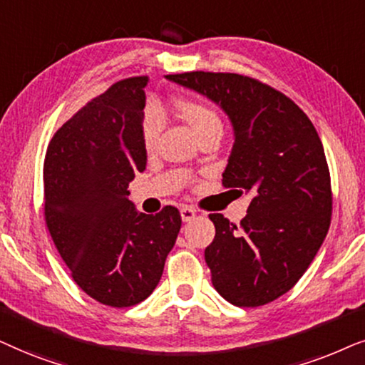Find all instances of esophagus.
<instances>
[{"label":"esophagus","instance_id":"1","mask_svg":"<svg viewBox=\"0 0 365 365\" xmlns=\"http://www.w3.org/2000/svg\"><path fill=\"white\" fill-rule=\"evenodd\" d=\"M180 215H182L183 222H190V220H193V218H195L197 210H195V208H192V207H182V208H180Z\"/></svg>","mask_w":365,"mask_h":365}]
</instances>
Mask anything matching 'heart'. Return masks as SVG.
Wrapping results in <instances>:
<instances>
[{
    "label": "heart",
    "instance_id": "heart-1",
    "mask_svg": "<svg viewBox=\"0 0 365 365\" xmlns=\"http://www.w3.org/2000/svg\"><path fill=\"white\" fill-rule=\"evenodd\" d=\"M175 110L177 113L192 126L198 140L207 137V135H220L223 133V120L217 108L212 105L203 103L195 100H177L175 101ZM163 120L153 106H150L145 111L143 123H142V138L143 147L152 150L157 143V138L162 132Z\"/></svg>",
    "mask_w": 365,
    "mask_h": 365
}]
</instances>
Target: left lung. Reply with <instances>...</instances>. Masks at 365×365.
<instances>
[{
  "instance_id": "1",
  "label": "left lung",
  "mask_w": 365,
  "mask_h": 365,
  "mask_svg": "<svg viewBox=\"0 0 365 365\" xmlns=\"http://www.w3.org/2000/svg\"><path fill=\"white\" fill-rule=\"evenodd\" d=\"M167 78L228 115L235 142L222 183L252 193L240 225L208 215L215 225L205 249L213 287L237 307L269 304L297 284L330 227V173L317 130L289 96L255 78L212 71Z\"/></svg>"
}]
</instances>
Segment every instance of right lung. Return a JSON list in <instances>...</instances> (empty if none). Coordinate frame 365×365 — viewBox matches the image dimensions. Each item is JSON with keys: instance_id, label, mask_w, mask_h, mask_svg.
Instances as JSON below:
<instances>
[{"instance_id": "add662e5", "label": "right lung", "mask_w": 365, "mask_h": 365, "mask_svg": "<svg viewBox=\"0 0 365 365\" xmlns=\"http://www.w3.org/2000/svg\"><path fill=\"white\" fill-rule=\"evenodd\" d=\"M148 76L116 81L48 145L45 220L76 285L110 307H132L162 279L182 227L172 205L135 210L128 183L147 167L142 123Z\"/></svg>"}]
</instances>
